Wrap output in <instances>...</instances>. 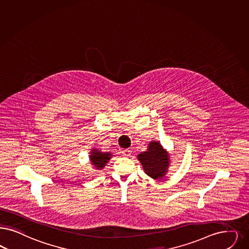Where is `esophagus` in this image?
Wrapping results in <instances>:
<instances>
[{
  "mask_svg": "<svg viewBox=\"0 0 249 249\" xmlns=\"http://www.w3.org/2000/svg\"><path fill=\"white\" fill-rule=\"evenodd\" d=\"M131 152H132V151H131L130 148H129V149H123L121 151L122 155H123V156H125V157H129V156H130Z\"/></svg>",
  "mask_w": 249,
  "mask_h": 249,
  "instance_id": "esophagus-1",
  "label": "esophagus"
}]
</instances>
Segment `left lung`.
I'll return each mask as SVG.
<instances>
[{
    "mask_svg": "<svg viewBox=\"0 0 249 249\" xmlns=\"http://www.w3.org/2000/svg\"><path fill=\"white\" fill-rule=\"evenodd\" d=\"M137 158L144 172L153 179H161L168 172L169 154L157 141L151 142L147 150L139 154Z\"/></svg>",
    "mask_w": 249,
    "mask_h": 249,
    "instance_id": "obj_1",
    "label": "left lung"
}]
</instances>
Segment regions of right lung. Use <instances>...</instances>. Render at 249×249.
Listing matches in <instances>:
<instances>
[{"label": "right lung", "instance_id": "obj_1", "mask_svg": "<svg viewBox=\"0 0 249 249\" xmlns=\"http://www.w3.org/2000/svg\"><path fill=\"white\" fill-rule=\"evenodd\" d=\"M111 159V154L108 152H101L99 150L92 149L89 155V161L91 165L96 169H103L106 167V164Z\"/></svg>", "mask_w": 249, "mask_h": 249}]
</instances>
